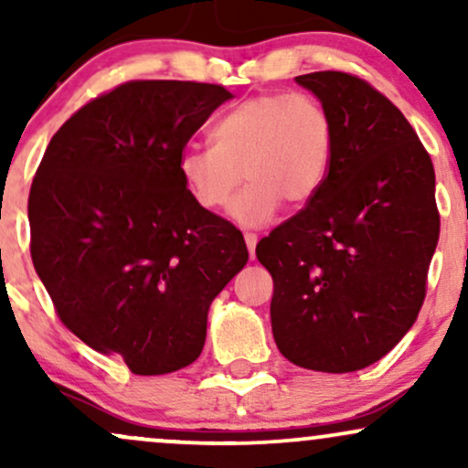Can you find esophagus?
<instances>
[{
	"mask_svg": "<svg viewBox=\"0 0 468 468\" xmlns=\"http://www.w3.org/2000/svg\"><path fill=\"white\" fill-rule=\"evenodd\" d=\"M244 241H246V246H249V252H250V260H255V246H257V235H255V233H244Z\"/></svg>",
	"mask_w": 468,
	"mask_h": 468,
	"instance_id": "obj_1",
	"label": "esophagus"
}]
</instances>
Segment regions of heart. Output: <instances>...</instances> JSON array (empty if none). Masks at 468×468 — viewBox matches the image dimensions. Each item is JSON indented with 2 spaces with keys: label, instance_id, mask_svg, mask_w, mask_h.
<instances>
[{
  "label": "heart",
  "instance_id": "b5f03b06",
  "mask_svg": "<svg viewBox=\"0 0 468 468\" xmlns=\"http://www.w3.org/2000/svg\"><path fill=\"white\" fill-rule=\"evenodd\" d=\"M335 160V122L308 92L257 94L230 107L213 127V144L182 149L178 171L191 197L219 211L238 191L230 216L244 227L271 222L286 202L310 204L324 189Z\"/></svg>",
  "mask_w": 468,
  "mask_h": 468
}]
</instances>
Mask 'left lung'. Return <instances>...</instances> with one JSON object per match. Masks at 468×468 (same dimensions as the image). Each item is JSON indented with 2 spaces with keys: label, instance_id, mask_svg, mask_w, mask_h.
Listing matches in <instances>:
<instances>
[{
  "label": "left lung",
  "instance_id": "left-lung-1",
  "mask_svg": "<svg viewBox=\"0 0 468 468\" xmlns=\"http://www.w3.org/2000/svg\"><path fill=\"white\" fill-rule=\"evenodd\" d=\"M335 122L324 189L257 244L279 352L314 372L383 358L420 313L440 235L436 174L402 112L347 72L302 74Z\"/></svg>",
  "mask_w": 468,
  "mask_h": 468
}]
</instances>
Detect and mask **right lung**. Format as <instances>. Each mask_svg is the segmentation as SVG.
I'll use <instances>...</instances> for the list:
<instances>
[{
	"mask_svg": "<svg viewBox=\"0 0 468 468\" xmlns=\"http://www.w3.org/2000/svg\"><path fill=\"white\" fill-rule=\"evenodd\" d=\"M229 99L224 85L127 80L63 122L32 178L30 255L58 319L133 374L196 361L208 305L249 261L244 235L178 171Z\"/></svg>",
	"mask_w": 468,
	"mask_h": 468,
	"instance_id": "1",
	"label": "right lung"
}]
</instances>
